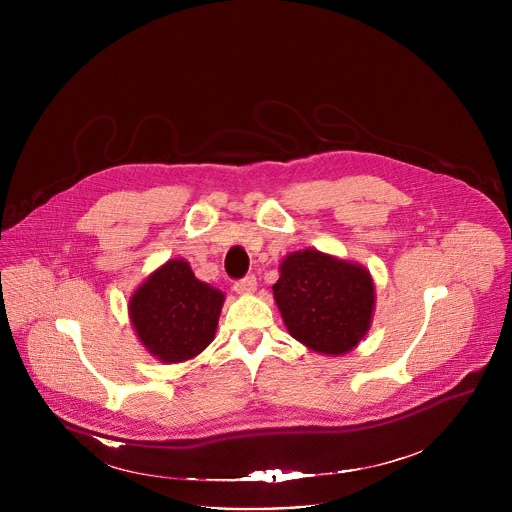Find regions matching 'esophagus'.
<instances>
[{
	"mask_svg": "<svg viewBox=\"0 0 512 512\" xmlns=\"http://www.w3.org/2000/svg\"><path fill=\"white\" fill-rule=\"evenodd\" d=\"M233 289L237 291V294H241V296H249V294H253V291L257 289V279H255V275H247L245 279L237 281Z\"/></svg>",
	"mask_w": 512,
	"mask_h": 512,
	"instance_id": "1",
	"label": "esophagus"
}]
</instances>
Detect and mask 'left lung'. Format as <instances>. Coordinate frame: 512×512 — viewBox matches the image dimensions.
<instances>
[{
  "mask_svg": "<svg viewBox=\"0 0 512 512\" xmlns=\"http://www.w3.org/2000/svg\"><path fill=\"white\" fill-rule=\"evenodd\" d=\"M273 298L291 336L314 352L340 356L371 330L377 296L367 267L304 249L279 263Z\"/></svg>",
  "mask_w": 512,
  "mask_h": 512,
  "instance_id": "8db88e82",
  "label": "left lung"
}]
</instances>
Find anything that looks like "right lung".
Returning a JSON list of instances; mask_svg holds the SVG:
<instances>
[{
  "mask_svg": "<svg viewBox=\"0 0 512 512\" xmlns=\"http://www.w3.org/2000/svg\"><path fill=\"white\" fill-rule=\"evenodd\" d=\"M225 294L196 279L186 259H170L133 291L127 310L150 356L176 364L198 356L216 334Z\"/></svg>",
  "mask_w": 512,
  "mask_h": 512,
  "instance_id": "add662e5",
  "label": "right lung"
}]
</instances>
